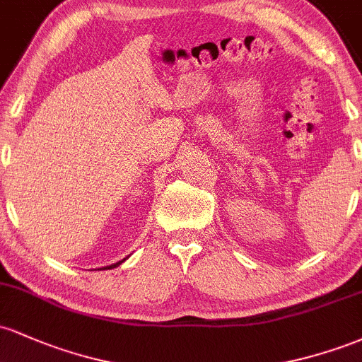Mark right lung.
Masks as SVG:
<instances>
[{
	"label": "right lung",
	"instance_id": "add662e5",
	"mask_svg": "<svg viewBox=\"0 0 362 362\" xmlns=\"http://www.w3.org/2000/svg\"><path fill=\"white\" fill-rule=\"evenodd\" d=\"M122 262H124V260H120V262H117V264H114V265H109V269H114V267H117V265L122 264Z\"/></svg>",
	"mask_w": 362,
	"mask_h": 362
}]
</instances>
